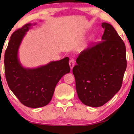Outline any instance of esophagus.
<instances>
[{"label":"esophagus","mask_w":134,"mask_h":134,"mask_svg":"<svg viewBox=\"0 0 134 134\" xmlns=\"http://www.w3.org/2000/svg\"><path fill=\"white\" fill-rule=\"evenodd\" d=\"M69 66H70L71 69H72L73 67H74V65H75L74 60H73V59H71L70 60H69Z\"/></svg>","instance_id":"1"}]
</instances>
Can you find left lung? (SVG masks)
Segmentation results:
<instances>
[{
	"label": "left lung",
	"instance_id": "left-lung-1",
	"mask_svg": "<svg viewBox=\"0 0 134 134\" xmlns=\"http://www.w3.org/2000/svg\"><path fill=\"white\" fill-rule=\"evenodd\" d=\"M102 27L101 42L82 51L72 69L79 99L93 107L103 105L118 92L127 66L123 41L111 24L103 23Z\"/></svg>",
	"mask_w": 134,
	"mask_h": 134
}]
</instances>
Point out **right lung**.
I'll list each match as a JSON object with an SVG mask.
<instances>
[{
	"instance_id": "1",
	"label": "right lung",
	"mask_w": 134,
	"mask_h": 134,
	"mask_svg": "<svg viewBox=\"0 0 134 134\" xmlns=\"http://www.w3.org/2000/svg\"><path fill=\"white\" fill-rule=\"evenodd\" d=\"M35 24H27L12 34L4 57L9 88L23 105L31 108L47 105L58 81L70 72L68 57L34 68L23 66L18 56L19 47L26 33Z\"/></svg>"
}]
</instances>
